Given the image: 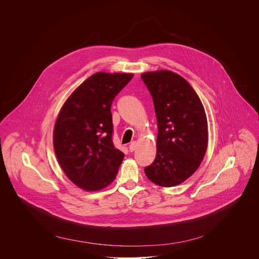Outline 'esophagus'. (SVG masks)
I'll return each mask as SVG.
<instances>
[{"instance_id": "obj_1", "label": "esophagus", "mask_w": 259, "mask_h": 259, "mask_svg": "<svg viewBox=\"0 0 259 259\" xmlns=\"http://www.w3.org/2000/svg\"><path fill=\"white\" fill-rule=\"evenodd\" d=\"M136 146H137L136 141L131 142V143H130V145H129V151H130V152H134V151L136 150Z\"/></svg>"}]
</instances>
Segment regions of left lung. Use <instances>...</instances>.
Masks as SVG:
<instances>
[{
  "label": "left lung",
  "instance_id": "left-lung-1",
  "mask_svg": "<svg viewBox=\"0 0 259 259\" xmlns=\"http://www.w3.org/2000/svg\"><path fill=\"white\" fill-rule=\"evenodd\" d=\"M141 79L153 97L158 122L156 159L144 172L157 186L175 187L197 171L206 154L205 108L190 83L176 72L146 71Z\"/></svg>",
  "mask_w": 259,
  "mask_h": 259
}]
</instances>
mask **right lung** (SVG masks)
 <instances>
[{
  "label": "right lung",
  "mask_w": 259,
  "mask_h": 259,
  "mask_svg": "<svg viewBox=\"0 0 259 259\" xmlns=\"http://www.w3.org/2000/svg\"><path fill=\"white\" fill-rule=\"evenodd\" d=\"M133 73L98 71L86 79L61 106L53 130V146L67 178L86 192L114 181L124 154L113 143L110 106Z\"/></svg>",
  "instance_id": "add662e5"
}]
</instances>
